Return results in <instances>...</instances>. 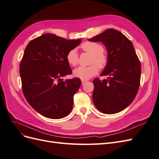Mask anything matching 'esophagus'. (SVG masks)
I'll return each mask as SVG.
<instances>
[{"label": "esophagus", "mask_w": 159, "mask_h": 159, "mask_svg": "<svg viewBox=\"0 0 159 159\" xmlns=\"http://www.w3.org/2000/svg\"><path fill=\"white\" fill-rule=\"evenodd\" d=\"M86 80H81V83H82V84H84L85 82H86Z\"/></svg>", "instance_id": "34e87169"}]
</instances>
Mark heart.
Listing matches in <instances>:
<instances>
[{"label": "heart", "instance_id": "heart-1", "mask_svg": "<svg viewBox=\"0 0 159 159\" xmlns=\"http://www.w3.org/2000/svg\"><path fill=\"white\" fill-rule=\"evenodd\" d=\"M83 51L91 54L89 66H80L74 70V75L81 80H87L98 73L100 69H104L108 63V57L103 52L102 44L95 42H85L81 45ZM66 60L71 66H76L79 63V55L75 49L70 50L66 54Z\"/></svg>", "mask_w": 159, "mask_h": 159}]
</instances>
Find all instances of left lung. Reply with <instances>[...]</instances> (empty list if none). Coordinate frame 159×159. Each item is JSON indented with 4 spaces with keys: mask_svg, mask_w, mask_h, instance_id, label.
Listing matches in <instances>:
<instances>
[{
    "mask_svg": "<svg viewBox=\"0 0 159 159\" xmlns=\"http://www.w3.org/2000/svg\"><path fill=\"white\" fill-rule=\"evenodd\" d=\"M90 42H102L107 51L108 63L101 74L107 80L95 78L93 102L99 111L114 114L132 103L140 85L141 63L133 45L123 34L109 28Z\"/></svg>",
    "mask_w": 159,
    "mask_h": 159,
    "instance_id": "left-lung-1",
    "label": "left lung"
}]
</instances>
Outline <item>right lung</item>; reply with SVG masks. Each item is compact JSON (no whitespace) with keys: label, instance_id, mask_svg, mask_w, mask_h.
I'll return each instance as SVG.
<instances>
[{"label":"right lung","instance_id":"obj_1","mask_svg":"<svg viewBox=\"0 0 159 159\" xmlns=\"http://www.w3.org/2000/svg\"><path fill=\"white\" fill-rule=\"evenodd\" d=\"M81 42L45 34L31 40L25 48L20 64L22 91L30 106L43 116L61 119L71 111L81 80L61 78L72 73L66 54Z\"/></svg>","mask_w":159,"mask_h":159}]
</instances>
